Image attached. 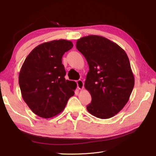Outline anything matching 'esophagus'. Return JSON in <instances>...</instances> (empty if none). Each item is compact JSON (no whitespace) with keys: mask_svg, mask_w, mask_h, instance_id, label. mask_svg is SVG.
I'll return each mask as SVG.
<instances>
[{"mask_svg":"<svg viewBox=\"0 0 156 156\" xmlns=\"http://www.w3.org/2000/svg\"><path fill=\"white\" fill-rule=\"evenodd\" d=\"M77 87L79 88V89H83L84 88V82L81 79L77 80Z\"/></svg>","mask_w":156,"mask_h":156,"instance_id":"esophagus-1","label":"esophagus"}]
</instances>
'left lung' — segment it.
Instances as JSON below:
<instances>
[{"label": "left lung", "instance_id": "obj_1", "mask_svg": "<svg viewBox=\"0 0 156 156\" xmlns=\"http://www.w3.org/2000/svg\"><path fill=\"white\" fill-rule=\"evenodd\" d=\"M76 48L89 66L84 87L92 101L87 109L97 118L110 119L124 108L134 87L128 56L119 45L100 36L83 37Z\"/></svg>", "mask_w": 156, "mask_h": 156}]
</instances>
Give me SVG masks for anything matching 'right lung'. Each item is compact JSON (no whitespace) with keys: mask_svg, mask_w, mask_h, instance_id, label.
I'll list each match as a JSON object with an SVG mask.
<instances>
[{"mask_svg":"<svg viewBox=\"0 0 156 156\" xmlns=\"http://www.w3.org/2000/svg\"><path fill=\"white\" fill-rule=\"evenodd\" d=\"M73 48L72 41L53 40L33 49L23 63L20 75L23 99L37 116L49 119L62 112L74 95L76 83L66 80L63 55Z\"/></svg>","mask_w":156,"mask_h":156,"instance_id":"obj_1","label":"right lung"}]
</instances>
